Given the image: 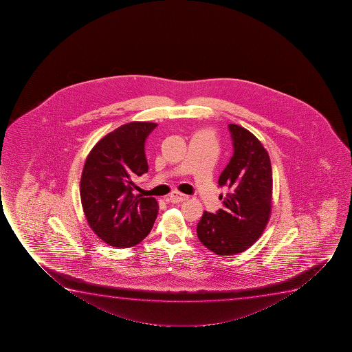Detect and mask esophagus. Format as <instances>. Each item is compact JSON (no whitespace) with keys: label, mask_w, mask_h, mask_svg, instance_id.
<instances>
[{"label":"esophagus","mask_w":352,"mask_h":352,"mask_svg":"<svg viewBox=\"0 0 352 352\" xmlns=\"http://www.w3.org/2000/svg\"><path fill=\"white\" fill-rule=\"evenodd\" d=\"M168 198H170V203H182L188 199V195H182L180 192H173V193H170Z\"/></svg>","instance_id":"1"}]
</instances>
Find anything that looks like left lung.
Instances as JSON below:
<instances>
[{"instance_id":"obj_1","label":"left lung","mask_w":352,"mask_h":352,"mask_svg":"<svg viewBox=\"0 0 352 352\" xmlns=\"http://www.w3.org/2000/svg\"><path fill=\"white\" fill-rule=\"evenodd\" d=\"M233 157L220 174L219 186H228L223 207L215 214L204 212L197 225L201 244L218 256L244 252L261 238L272 208V167L269 153L252 133L228 124Z\"/></svg>"}]
</instances>
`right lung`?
<instances>
[{
    "mask_svg": "<svg viewBox=\"0 0 352 352\" xmlns=\"http://www.w3.org/2000/svg\"><path fill=\"white\" fill-rule=\"evenodd\" d=\"M154 122L133 121L108 133L88 154L80 197L89 228L113 248H131L148 236L157 214L155 199L133 195L147 173L145 141Z\"/></svg>",
    "mask_w": 352,
    "mask_h": 352,
    "instance_id": "right-lung-1",
    "label": "right lung"
}]
</instances>
